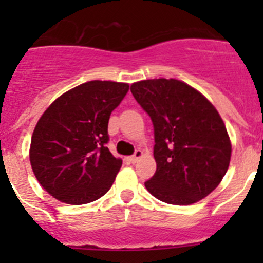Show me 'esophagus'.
Segmentation results:
<instances>
[{"label": "esophagus", "mask_w": 263, "mask_h": 263, "mask_svg": "<svg viewBox=\"0 0 263 263\" xmlns=\"http://www.w3.org/2000/svg\"><path fill=\"white\" fill-rule=\"evenodd\" d=\"M142 155H143V153L141 152V150H136V153H134V154L129 158L130 162H132V163H136L137 160H138L139 158L142 157Z\"/></svg>", "instance_id": "obj_1"}]
</instances>
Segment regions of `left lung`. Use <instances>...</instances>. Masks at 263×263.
I'll return each instance as SVG.
<instances>
[{
	"label": "left lung",
	"mask_w": 263,
	"mask_h": 263,
	"mask_svg": "<svg viewBox=\"0 0 263 263\" xmlns=\"http://www.w3.org/2000/svg\"><path fill=\"white\" fill-rule=\"evenodd\" d=\"M154 126L157 171L145 187L167 204L190 205L220 184L232 145L215 106L175 79H152L130 87Z\"/></svg>",
	"instance_id": "8db88e82"
}]
</instances>
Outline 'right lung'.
<instances>
[{"label": "right lung", "mask_w": 263, "mask_h": 263, "mask_svg": "<svg viewBox=\"0 0 263 263\" xmlns=\"http://www.w3.org/2000/svg\"><path fill=\"white\" fill-rule=\"evenodd\" d=\"M129 84L88 81L58 97L42 115L31 137L30 163L46 191L73 205L109 191L122 160L106 147L110 113Z\"/></svg>", "instance_id": "add662e5"}]
</instances>
